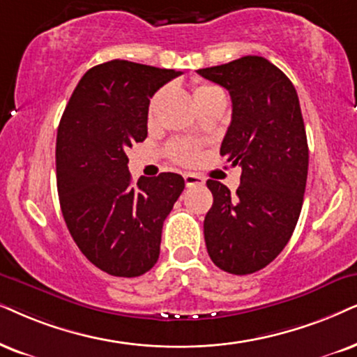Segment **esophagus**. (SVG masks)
Wrapping results in <instances>:
<instances>
[{
  "label": "esophagus",
  "mask_w": 357,
  "mask_h": 357,
  "mask_svg": "<svg viewBox=\"0 0 357 357\" xmlns=\"http://www.w3.org/2000/svg\"><path fill=\"white\" fill-rule=\"evenodd\" d=\"M184 181H186V186H188V188H192V186H204L206 179L202 178L201 174H196V173H184Z\"/></svg>",
  "instance_id": "34e87169"
}]
</instances>
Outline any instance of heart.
<instances>
[{
    "mask_svg": "<svg viewBox=\"0 0 357 357\" xmlns=\"http://www.w3.org/2000/svg\"><path fill=\"white\" fill-rule=\"evenodd\" d=\"M192 96H194V102H199V100H204L207 97L224 96V92L218 87V85L199 82L194 85ZM199 155H201V148L194 142H174L169 145V156L181 165L196 163V161L199 160Z\"/></svg>",
    "mask_w": 357,
    "mask_h": 357,
    "instance_id": "heart-1",
    "label": "heart"
}]
</instances>
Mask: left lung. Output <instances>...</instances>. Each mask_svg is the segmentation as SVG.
<instances>
[{
    "instance_id": "8db88e82",
    "label": "left lung",
    "mask_w": 357,
    "mask_h": 357,
    "mask_svg": "<svg viewBox=\"0 0 357 357\" xmlns=\"http://www.w3.org/2000/svg\"><path fill=\"white\" fill-rule=\"evenodd\" d=\"M197 74L231 93L220 155L242 166L236 196L207 181L214 197L204 219L207 254L224 272L249 275L285 249L298 222L308 176L300 100L291 80L265 57L245 56Z\"/></svg>"
}]
</instances>
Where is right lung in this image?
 <instances>
[{
  "label": "right lung",
  "instance_id": "right-lung-1",
  "mask_svg": "<svg viewBox=\"0 0 357 357\" xmlns=\"http://www.w3.org/2000/svg\"><path fill=\"white\" fill-rule=\"evenodd\" d=\"M179 74L120 59L92 67L59 123L62 215L80 252L114 277H139L153 268L163 222L184 189L176 173L133 183L126 156L146 138L150 98Z\"/></svg>",
  "mask_w": 357,
  "mask_h": 357
}]
</instances>
